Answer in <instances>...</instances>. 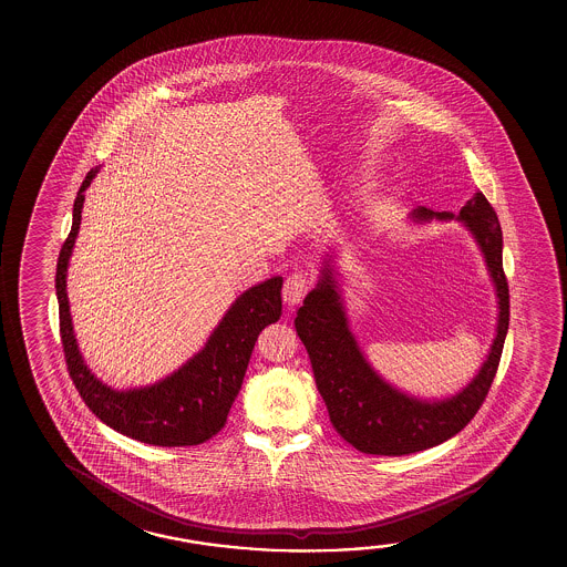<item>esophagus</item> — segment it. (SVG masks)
I'll list each match as a JSON object with an SVG mask.
<instances>
[{
	"mask_svg": "<svg viewBox=\"0 0 567 567\" xmlns=\"http://www.w3.org/2000/svg\"><path fill=\"white\" fill-rule=\"evenodd\" d=\"M308 288H310V279L305 272H292L282 287V298L288 307H297L302 302V298L307 297Z\"/></svg>",
	"mask_w": 567,
	"mask_h": 567,
	"instance_id": "34e87169",
	"label": "esophagus"
}]
</instances>
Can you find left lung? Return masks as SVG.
<instances>
[{
    "label": "left lung",
    "mask_w": 567,
    "mask_h": 567,
    "mask_svg": "<svg viewBox=\"0 0 567 567\" xmlns=\"http://www.w3.org/2000/svg\"><path fill=\"white\" fill-rule=\"evenodd\" d=\"M417 219H451L421 207ZM458 219L481 245L498 295V328L491 353L481 372L451 400L409 398L381 380L365 362L352 332L348 330L340 295L336 292L330 265L322 270L318 287L298 308V336L307 346L316 388L324 400L336 431L358 451L368 455L401 456L445 443L463 431L481 409L501 363L502 348L511 322V292L502 269V229L498 215L483 192L466 202Z\"/></svg>",
    "instance_id": "8db88e82"
}]
</instances>
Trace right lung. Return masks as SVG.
Segmentation results:
<instances>
[{"label": "right lung", "mask_w": 567, "mask_h": 567, "mask_svg": "<svg viewBox=\"0 0 567 567\" xmlns=\"http://www.w3.org/2000/svg\"><path fill=\"white\" fill-rule=\"evenodd\" d=\"M96 172L99 167L86 174L76 194L71 233L56 260L59 332L66 370L86 408L122 435L146 445H199L224 429L233 401L241 390L257 338L282 315V279L275 277L243 292L209 336L204 350L166 380L140 390H111L84 365L65 290L66 265L81 225L84 189L91 186Z\"/></svg>", "instance_id": "add662e5"}]
</instances>
